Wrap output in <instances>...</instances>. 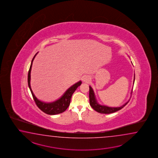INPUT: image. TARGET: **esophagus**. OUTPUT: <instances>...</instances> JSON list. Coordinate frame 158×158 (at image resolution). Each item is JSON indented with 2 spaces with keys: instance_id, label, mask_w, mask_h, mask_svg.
Returning <instances> with one entry per match:
<instances>
[{
  "instance_id": "1",
  "label": "esophagus",
  "mask_w": 158,
  "mask_h": 158,
  "mask_svg": "<svg viewBox=\"0 0 158 158\" xmlns=\"http://www.w3.org/2000/svg\"><path fill=\"white\" fill-rule=\"evenodd\" d=\"M82 81L85 82H89L90 81V78L87 76H84L82 77Z\"/></svg>"
}]
</instances>
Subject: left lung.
I'll return each instance as SVG.
<instances>
[{
  "label": "left lung",
  "mask_w": 158,
  "mask_h": 158,
  "mask_svg": "<svg viewBox=\"0 0 158 158\" xmlns=\"http://www.w3.org/2000/svg\"><path fill=\"white\" fill-rule=\"evenodd\" d=\"M134 81H135V74H134V80H133V84L134 83ZM89 98H90V104L91 107L94 109L95 111H97L99 113L101 114H112L115 112L116 111H118L120 110H121V108L124 107L126 104H128V102H129L130 99H129V101H127V102H126L125 103L122 105L120 107H108L107 106H105V105H101L98 102L97 98L95 97V95L94 93V90L93 89V88L91 87L90 86H89ZM132 91L133 89L131 91V94L132 93Z\"/></svg>",
  "instance_id": "1"
}]
</instances>
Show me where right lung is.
<instances>
[{"mask_svg": "<svg viewBox=\"0 0 158 158\" xmlns=\"http://www.w3.org/2000/svg\"><path fill=\"white\" fill-rule=\"evenodd\" d=\"M38 53V52L34 55V56L31 60L30 68H29V72H28V76H27L28 86L30 89L31 93L32 94L34 100L35 101L37 106L40 109V110H42L44 112L48 114H50V115H55V114H61L65 111L67 109V108L69 107V106L70 104V102H71V98L72 96V94H73V93L77 89V88L80 86L81 84H82V81H79L77 83L71 86V87L68 88L67 90L65 91V92L60 98H59L56 101L52 102H44L43 101L39 100L34 94L33 92L31 90V88L30 86V78H31L30 73H31L32 64H33L34 59Z\"/></svg>", "mask_w": 158, "mask_h": 158, "instance_id": "1", "label": "right lung"}]
</instances>
